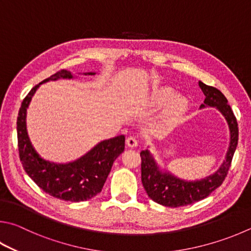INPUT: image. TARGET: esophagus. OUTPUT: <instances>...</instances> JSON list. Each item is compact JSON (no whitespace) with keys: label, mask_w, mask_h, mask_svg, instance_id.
<instances>
[{"label":"esophagus","mask_w":251,"mask_h":251,"mask_svg":"<svg viewBox=\"0 0 251 251\" xmlns=\"http://www.w3.org/2000/svg\"><path fill=\"white\" fill-rule=\"evenodd\" d=\"M126 145L128 146V147H130V148L137 147V146H138V140L136 139V137H134V136H129V137L126 139Z\"/></svg>","instance_id":"34e87169"}]
</instances>
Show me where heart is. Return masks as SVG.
<instances>
[{
  "label": "heart",
  "mask_w": 251,
  "mask_h": 251,
  "mask_svg": "<svg viewBox=\"0 0 251 251\" xmlns=\"http://www.w3.org/2000/svg\"><path fill=\"white\" fill-rule=\"evenodd\" d=\"M175 95L176 91L170 86H159V88L152 90L146 103L150 107H161L170 101L165 113V117L167 120H170V118L179 116L188 106V101L184 97H181V95L175 97Z\"/></svg>",
  "instance_id": "b5f03b06"
}]
</instances>
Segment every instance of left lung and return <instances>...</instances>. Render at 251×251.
<instances>
[{
    "label": "left lung",
    "mask_w": 251,
    "mask_h": 251,
    "mask_svg": "<svg viewBox=\"0 0 251 251\" xmlns=\"http://www.w3.org/2000/svg\"><path fill=\"white\" fill-rule=\"evenodd\" d=\"M199 85L205 95L204 104L200 108L215 107L225 117L230 133L229 147L220 169L204 179L195 181L180 179L169 171H162L149 150H143L140 152L141 182L148 197L163 206H185L207 198L224 182L238 144V124L225 95L220 90L204 84L201 81H199Z\"/></svg>",
    "instance_id": "8db88e82"
}]
</instances>
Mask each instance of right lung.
Instances as JSON below:
<instances>
[{
  "instance_id": "obj_1",
  "label": "right lung",
  "mask_w": 251,
  "mask_h": 251,
  "mask_svg": "<svg viewBox=\"0 0 251 251\" xmlns=\"http://www.w3.org/2000/svg\"><path fill=\"white\" fill-rule=\"evenodd\" d=\"M93 75L94 72H86ZM70 71L60 70L35 85L23 100L17 117L18 152L23 168L45 192L63 201H88L101 192L113 162L125 149V136L103 140L84 156L68 163L45 160L31 145L26 128V113L31 98L40 84L58 79H72Z\"/></svg>"
}]
</instances>
